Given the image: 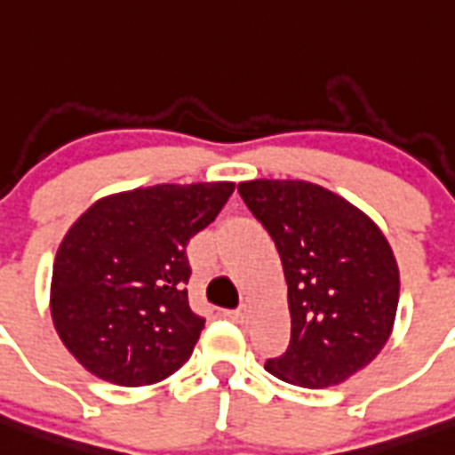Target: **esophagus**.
Wrapping results in <instances>:
<instances>
[{
  "mask_svg": "<svg viewBox=\"0 0 455 455\" xmlns=\"http://www.w3.org/2000/svg\"><path fill=\"white\" fill-rule=\"evenodd\" d=\"M224 315L233 323H247V314L244 311H224Z\"/></svg>",
  "mask_w": 455,
  "mask_h": 455,
  "instance_id": "1",
  "label": "esophagus"
}]
</instances>
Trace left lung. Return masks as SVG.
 Returning <instances> with one entry per match:
<instances>
[{
  "label": "left lung",
  "instance_id": "1",
  "mask_svg": "<svg viewBox=\"0 0 455 455\" xmlns=\"http://www.w3.org/2000/svg\"><path fill=\"white\" fill-rule=\"evenodd\" d=\"M238 192L275 240L288 283L291 343L266 371L307 389L341 385L392 337L401 293L392 244L323 185L256 179Z\"/></svg>",
  "mask_w": 455,
  "mask_h": 455
}]
</instances>
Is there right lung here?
Listing matches in <instances>:
<instances>
[{"instance_id":"obj_1","label":"right lung","mask_w":455,"mask_h":455,"mask_svg":"<svg viewBox=\"0 0 455 455\" xmlns=\"http://www.w3.org/2000/svg\"><path fill=\"white\" fill-rule=\"evenodd\" d=\"M233 189L231 180L137 188L75 220L54 256L50 314L89 373L146 387L188 362L205 321L189 309L185 247Z\"/></svg>"}]
</instances>
